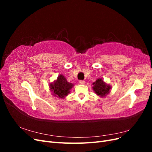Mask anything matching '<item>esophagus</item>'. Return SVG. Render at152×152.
Returning <instances> with one entry per match:
<instances>
[{"label":"esophagus","mask_w":152,"mask_h":152,"mask_svg":"<svg viewBox=\"0 0 152 152\" xmlns=\"http://www.w3.org/2000/svg\"><path fill=\"white\" fill-rule=\"evenodd\" d=\"M79 82H80V84H84V83H85V81H84V80H80V81H79Z\"/></svg>","instance_id":"34e87169"}]
</instances>
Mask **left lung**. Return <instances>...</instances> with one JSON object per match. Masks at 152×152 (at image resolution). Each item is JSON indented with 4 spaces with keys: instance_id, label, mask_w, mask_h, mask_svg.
<instances>
[{
    "instance_id": "1",
    "label": "left lung",
    "mask_w": 152,
    "mask_h": 152,
    "mask_svg": "<svg viewBox=\"0 0 152 152\" xmlns=\"http://www.w3.org/2000/svg\"><path fill=\"white\" fill-rule=\"evenodd\" d=\"M93 90L98 95L104 96L108 94L110 87L106 84L102 79H98L93 83Z\"/></svg>"
}]
</instances>
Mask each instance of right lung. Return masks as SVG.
I'll return each mask as SVG.
<instances>
[{"label":"right lung","instance_id":"obj_1","mask_svg":"<svg viewBox=\"0 0 152 152\" xmlns=\"http://www.w3.org/2000/svg\"><path fill=\"white\" fill-rule=\"evenodd\" d=\"M50 89L54 92V95L57 97L63 98L68 95L73 84L67 82L66 78L60 75L57 79V80L54 84L50 85Z\"/></svg>","mask_w":152,"mask_h":152}]
</instances>
